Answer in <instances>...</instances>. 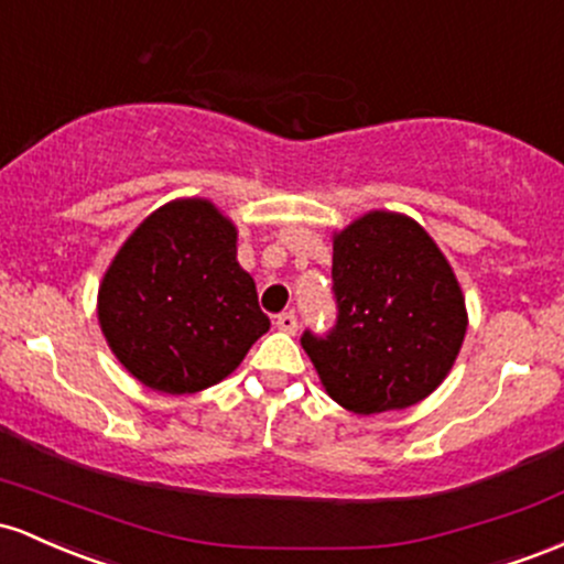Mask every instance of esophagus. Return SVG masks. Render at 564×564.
<instances>
[{"instance_id": "1", "label": "esophagus", "mask_w": 564, "mask_h": 564, "mask_svg": "<svg viewBox=\"0 0 564 564\" xmlns=\"http://www.w3.org/2000/svg\"><path fill=\"white\" fill-rule=\"evenodd\" d=\"M276 327H280L282 333L293 335L295 330H299V316H295L293 312H282L280 316H276Z\"/></svg>"}]
</instances>
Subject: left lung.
Returning a JSON list of instances; mask_svg holds the SVG:
<instances>
[{
	"label": "left lung",
	"instance_id": "left-lung-1",
	"mask_svg": "<svg viewBox=\"0 0 564 564\" xmlns=\"http://www.w3.org/2000/svg\"><path fill=\"white\" fill-rule=\"evenodd\" d=\"M333 295V330H306L301 346L340 408L404 410L445 381L469 316L451 263L413 218L372 210L335 234Z\"/></svg>",
	"mask_w": 564,
	"mask_h": 564
}]
</instances>
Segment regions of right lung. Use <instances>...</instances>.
<instances>
[{
    "label": "right lung",
    "mask_w": 564,
    "mask_h": 564,
    "mask_svg": "<svg viewBox=\"0 0 564 564\" xmlns=\"http://www.w3.org/2000/svg\"><path fill=\"white\" fill-rule=\"evenodd\" d=\"M98 322L113 357L164 394L224 381L269 330L237 263V226L199 197L167 202L130 234L100 282Z\"/></svg>",
    "instance_id": "1"
}]
</instances>
